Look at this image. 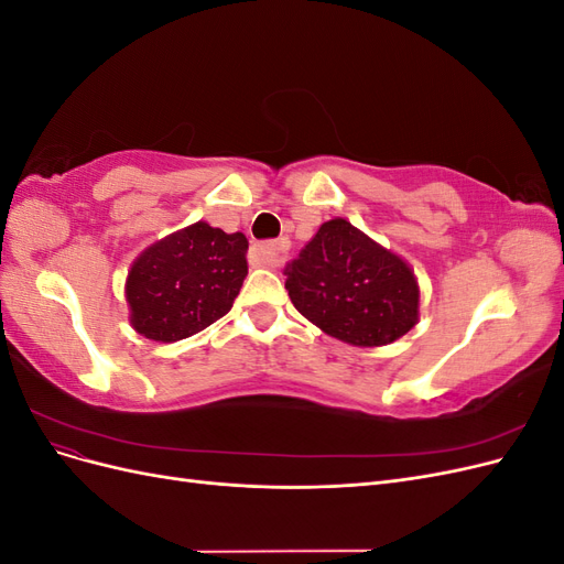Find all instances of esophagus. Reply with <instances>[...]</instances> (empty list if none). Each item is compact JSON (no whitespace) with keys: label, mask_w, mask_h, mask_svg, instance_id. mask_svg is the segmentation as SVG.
<instances>
[{"label":"esophagus","mask_w":564,"mask_h":564,"mask_svg":"<svg viewBox=\"0 0 564 564\" xmlns=\"http://www.w3.org/2000/svg\"><path fill=\"white\" fill-rule=\"evenodd\" d=\"M284 251H286L284 242H259V245H253V253L259 256V261L263 265H278L280 256Z\"/></svg>","instance_id":"obj_1"}]
</instances>
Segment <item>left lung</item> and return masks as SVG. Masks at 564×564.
I'll return each mask as SVG.
<instances>
[{"mask_svg":"<svg viewBox=\"0 0 564 564\" xmlns=\"http://www.w3.org/2000/svg\"><path fill=\"white\" fill-rule=\"evenodd\" d=\"M284 275L294 308L346 344L386 346L416 324L412 268L344 218L327 220Z\"/></svg>","mask_w":564,"mask_h":564,"instance_id":"8db88e82","label":"left lung"}]
</instances>
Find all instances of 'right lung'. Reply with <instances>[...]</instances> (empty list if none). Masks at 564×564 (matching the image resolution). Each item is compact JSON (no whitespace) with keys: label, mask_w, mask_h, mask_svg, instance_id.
<instances>
[{"label":"right lung","mask_w":564,"mask_h":564,"mask_svg":"<svg viewBox=\"0 0 564 564\" xmlns=\"http://www.w3.org/2000/svg\"><path fill=\"white\" fill-rule=\"evenodd\" d=\"M247 247L242 232L199 220L145 249L127 280L133 329L164 344L207 329L240 294Z\"/></svg>","instance_id":"add662e5"}]
</instances>
